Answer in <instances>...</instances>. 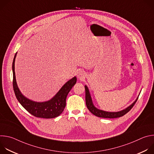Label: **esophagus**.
<instances>
[{
  "mask_svg": "<svg viewBox=\"0 0 154 154\" xmlns=\"http://www.w3.org/2000/svg\"><path fill=\"white\" fill-rule=\"evenodd\" d=\"M77 76L78 79L82 80L83 79H85L86 77V74L85 72V71H83V70H79L77 73Z\"/></svg>",
  "mask_w": 154,
  "mask_h": 154,
  "instance_id": "obj_1",
  "label": "esophagus"
}]
</instances>
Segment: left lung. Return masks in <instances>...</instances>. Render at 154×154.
<instances>
[{
	"label": "left lung",
	"mask_w": 154,
	"mask_h": 154,
	"mask_svg": "<svg viewBox=\"0 0 154 154\" xmlns=\"http://www.w3.org/2000/svg\"><path fill=\"white\" fill-rule=\"evenodd\" d=\"M85 88L86 105L88 109L90 112L94 115L97 117L103 118H119L124 116L127 113H128L131 109V108L134 106V105H135V103H136L138 98V96L137 99L132 103H131L130 105H129L128 107H127L126 108L122 109L121 111L116 112H109L102 110V109H100L96 108L93 104L88 88L86 85H85Z\"/></svg>",
	"instance_id": "left-lung-1"
}]
</instances>
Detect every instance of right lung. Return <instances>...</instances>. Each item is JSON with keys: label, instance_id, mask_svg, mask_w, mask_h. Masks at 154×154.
I'll use <instances>...</instances> for the list:
<instances>
[{"label": "right lung", "instance_id": "obj_1", "mask_svg": "<svg viewBox=\"0 0 154 154\" xmlns=\"http://www.w3.org/2000/svg\"><path fill=\"white\" fill-rule=\"evenodd\" d=\"M17 55L16 53L12 64L13 75V86L16 97L26 110L35 117L51 119L58 116L62 113L66 106V99L69 92L77 82V77H74L68 80L58 91V93L50 100L45 102H35L24 96L17 85L14 72V62Z\"/></svg>", "mask_w": 154, "mask_h": 154}]
</instances>
